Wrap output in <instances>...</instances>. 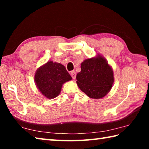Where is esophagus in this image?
<instances>
[{
  "instance_id": "34e87169",
  "label": "esophagus",
  "mask_w": 149,
  "mask_h": 149,
  "mask_svg": "<svg viewBox=\"0 0 149 149\" xmlns=\"http://www.w3.org/2000/svg\"><path fill=\"white\" fill-rule=\"evenodd\" d=\"M70 75H71V76L73 78V79H75V77H76V73H75V71L70 72Z\"/></svg>"
}]
</instances>
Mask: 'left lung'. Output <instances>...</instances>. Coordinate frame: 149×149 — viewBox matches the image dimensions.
Segmentation results:
<instances>
[{"label":"left lung","mask_w":149,"mask_h":149,"mask_svg":"<svg viewBox=\"0 0 149 149\" xmlns=\"http://www.w3.org/2000/svg\"><path fill=\"white\" fill-rule=\"evenodd\" d=\"M113 71L102 56L84 60L76 76L79 89L93 99L104 97L114 83Z\"/></svg>","instance_id":"1"}]
</instances>
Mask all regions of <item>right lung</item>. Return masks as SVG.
<instances>
[{
    "label": "right lung",
    "instance_id": "1",
    "mask_svg": "<svg viewBox=\"0 0 149 149\" xmlns=\"http://www.w3.org/2000/svg\"><path fill=\"white\" fill-rule=\"evenodd\" d=\"M71 79L72 77L64 65L52 61L39 68L35 75L37 88L48 99L56 97L62 84Z\"/></svg>",
    "mask_w": 149,
    "mask_h": 149
}]
</instances>
